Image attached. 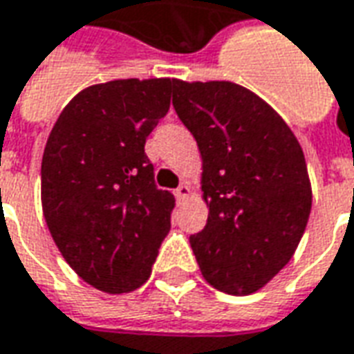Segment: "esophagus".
Listing matches in <instances>:
<instances>
[{
  "mask_svg": "<svg viewBox=\"0 0 354 354\" xmlns=\"http://www.w3.org/2000/svg\"><path fill=\"white\" fill-rule=\"evenodd\" d=\"M174 195H176L178 201H185L187 197H189V185L182 184L180 187H176V192H174Z\"/></svg>",
  "mask_w": 354,
  "mask_h": 354,
  "instance_id": "1",
  "label": "esophagus"
}]
</instances>
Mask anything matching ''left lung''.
Instances as JSON below:
<instances>
[{
	"instance_id": "obj_1",
	"label": "left lung",
	"mask_w": 354,
	"mask_h": 354,
	"mask_svg": "<svg viewBox=\"0 0 354 354\" xmlns=\"http://www.w3.org/2000/svg\"><path fill=\"white\" fill-rule=\"evenodd\" d=\"M172 105L203 159L207 226L189 237L212 288L249 295L289 263L305 234L313 189L283 118L234 82L178 80Z\"/></svg>"
}]
</instances>
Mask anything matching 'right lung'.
Masks as SVG:
<instances>
[{"label":"right lung","mask_w":354,"mask_h":354,"mask_svg":"<svg viewBox=\"0 0 354 354\" xmlns=\"http://www.w3.org/2000/svg\"><path fill=\"white\" fill-rule=\"evenodd\" d=\"M176 78L111 80L74 95L41 157V209L65 261L105 293L151 276L174 195L155 185L145 140L170 107Z\"/></svg>","instance_id":"obj_1"}]
</instances>
